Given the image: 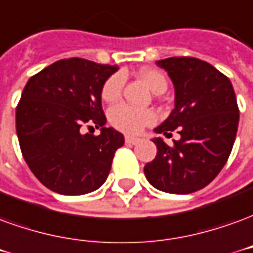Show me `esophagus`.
<instances>
[{"label": "esophagus", "mask_w": 253, "mask_h": 253, "mask_svg": "<svg viewBox=\"0 0 253 253\" xmlns=\"http://www.w3.org/2000/svg\"><path fill=\"white\" fill-rule=\"evenodd\" d=\"M141 139L140 137H133V136H125V143L126 144H137Z\"/></svg>", "instance_id": "1"}]
</instances>
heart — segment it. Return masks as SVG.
<instances>
[{"instance_id": "obj_1", "label": "heart", "mask_w": 253, "mask_h": 253, "mask_svg": "<svg viewBox=\"0 0 253 253\" xmlns=\"http://www.w3.org/2000/svg\"><path fill=\"white\" fill-rule=\"evenodd\" d=\"M139 76L150 87L152 92L162 94L168 88V80L164 73L157 69H141ZM124 79L123 73H114L107 79L102 87V98L106 102H116L123 94ZM109 121L116 129L125 133H137L144 126L157 121V114L150 109H137L125 103H120L109 110Z\"/></svg>"}]
</instances>
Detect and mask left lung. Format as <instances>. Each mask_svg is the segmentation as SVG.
Returning <instances> with one entry per match:
<instances>
[{"instance_id":"obj_1","label":"left lung","mask_w":253,"mask_h":253,"mask_svg":"<svg viewBox=\"0 0 253 253\" xmlns=\"http://www.w3.org/2000/svg\"><path fill=\"white\" fill-rule=\"evenodd\" d=\"M174 85V109L155 133L178 129L169 147L161 137L155 159L144 166L152 187L168 193L196 192L215 178L236 140L238 106L230 80L206 61L170 57L157 61ZM171 135V133H169Z\"/></svg>"}]
</instances>
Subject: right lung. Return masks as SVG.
I'll return each mask as SVG.
<instances>
[{
    "instance_id": "add662e5",
    "label": "right lung",
    "mask_w": 253,
    "mask_h": 253,
    "mask_svg": "<svg viewBox=\"0 0 253 253\" xmlns=\"http://www.w3.org/2000/svg\"><path fill=\"white\" fill-rule=\"evenodd\" d=\"M117 65L84 58L60 60L34 75L16 107L21 154L34 175L53 192L84 195L106 181L124 136L106 128L102 87ZM84 123L101 128L82 134Z\"/></svg>"
}]
</instances>
